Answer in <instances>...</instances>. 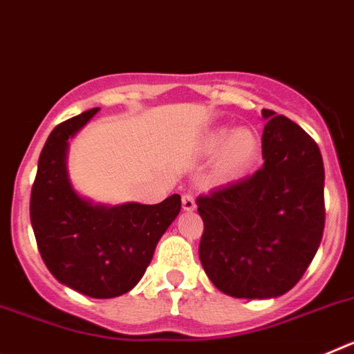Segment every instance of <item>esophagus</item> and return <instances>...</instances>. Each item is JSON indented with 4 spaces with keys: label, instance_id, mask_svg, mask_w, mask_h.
I'll use <instances>...</instances> for the list:
<instances>
[{
    "label": "esophagus",
    "instance_id": "esophagus-1",
    "mask_svg": "<svg viewBox=\"0 0 354 354\" xmlns=\"http://www.w3.org/2000/svg\"><path fill=\"white\" fill-rule=\"evenodd\" d=\"M196 204H195V198H193V195H189V193H186V195H183V209L184 211H195Z\"/></svg>",
    "mask_w": 354,
    "mask_h": 354
}]
</instances>
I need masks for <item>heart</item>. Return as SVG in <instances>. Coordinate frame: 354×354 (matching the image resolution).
<instances>
[{
	"label": "heart",
	"instance_id": "1",
	"mask_svg": "<svg viewBox=\"0 0 354 354\" xmlns=\"http://www.w3.org/2000/svg\"><path fill=\"white\" fill-rule=\"evenodd\" d=\"M207 152H216L212 175L218 180H232L250 170L259 156V140L250 129H216L204 142Z\"/></svg>",
	"mask_w": 354,
	"mask_h": 354
}]
</instances>
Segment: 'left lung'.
Masks as SVG:
<instances>
[{
    "label": "left lung",
    "mask_w": 354,
    "mask_h": 354,
    "mask_svg": "<svg viewBox=\"0 0 354 354\" xmlns=\"http://www.w3.org/2000/svg\"><path fill=\"white\" fill-rule=\"evenodd\" d=\"M264 165L198 196V255L216 289L234 298L282 296L299 282L324 230L319 147L292 120L262 109Z\"/></svg>",
    "instance_id": "1"
}]
</instances>
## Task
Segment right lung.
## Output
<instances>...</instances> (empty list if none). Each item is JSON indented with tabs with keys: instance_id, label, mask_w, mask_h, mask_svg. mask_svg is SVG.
<instances>
[{
	"instance_id": "add662e5",
	"label": "right lung",
	"mask_w": 354,
	"mask_h": 354,
	"mask_svg": "<svg viewBox=\"0 0 354 354\" xmlns=\"http://www.w3.org/2000/svg\"><path fill=\"white\" fill-rule=\"evenodd\" d=\"M97 111L88 109L51 131L31 187L30 218L53 277L84 296L104 299L129 292L142 280L158 241L180 212V196L156 205H104L74 189L67 170L68 142Z\"/></svg>"
}]
</instances>
